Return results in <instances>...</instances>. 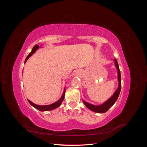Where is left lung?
Segmentation results:
<instances>
[{"instance_id":"obj_1","label":"left lung","mask_w":147,"mask_h":147,"mask_svg":"<svg viewBox=\"0 0 147 147\" xmlns=\"http://www.w3.org/2000/svg\"><path fill=\"white\" fill-rule=\"evenodd\" d=\"M115 66L117 67V68L118 69L119 85H118V88L117 89V90L115 92L113 95L112 97H111L107 101H106L105 103H104L103 104L101 105H98V106L93 105L92 104L87 103L86 102L83 100V103L89 109L94 111V112H96L97 113H104V112H106L107 111H108V110L115 103V102L117 101L118 97L119 96V93H120V91H121V73H120V70H119V65H118V64L117 60L116 59H115Z\"/></svg>"}]
</instances>
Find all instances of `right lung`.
<instances>
[{
  "label": "right lung",
  "mask_w": 147,
  "mask_h": 147,
  "mask_svg": "<svg viewBox=\"0 0 147 147\" xmlns=\"http://www.w3.org/2000/svg\"><path fill=\"white\" fill-rule=\"evenodd\" d=\"M38 47H39V46L37 45H35L33 47L32 50V51H31V52L29 53V55L27 56V57H26V60H25L24 63H26V61H27V59H28L29 57L31 55H32L33 54V53H35V51L37 50V49L38 48ZM64 94H65V90H64V92H63V96H62V97H61V98L59 100H57V102H55V103H53V104H50V105H42H42H36V104H35L32 103V102H31V101H30L29 100H28V102H29V104H30L31 105H32V106L34 107H35V109H37L39 110L40 111H48V110H51L55 109H56V108H57V107H58L61 105V104L62 103V102L63 101V100H64Z\"/></svg>",
  "instance_id": "add662e5"
}]
</instances>
